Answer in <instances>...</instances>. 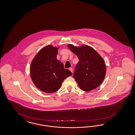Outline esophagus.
<instances>
[{
    "instance_id": "obj_1",
    "label": "esophagus",
    "mask_w": 135,
    "mask_h": 135,
    "mask_svg": "<svg viewBox=\"0 0 135 135\" xmlns=\"http://www.w3.org/2000/svg\"><path fill=\"white\" fill-rule=\"evenodd\" d=\"M69 70L71 72L73 73V68H69Z\"/></svg>"
}]
</instances>
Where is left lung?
I'll return each mask as SVG.
<instances>
[{
	"label": "left lung",
	"mask_w": 135,
	"mask_h": 135,
	"mask_svg": "<svg viewBox=\"0 0 135 135\" xmlns=\"http://www.w3.org/2000/svg\"><path fill=\"white\" fill-rule=\"evenodd\" d=\"M68 47L79 59L73 77L83 91H89L101 84L106 75L104 60L93 48L83 45L77 47L71 44Z\"/></svg>",
	"instance_id": "obj_1"
}]
</instances>
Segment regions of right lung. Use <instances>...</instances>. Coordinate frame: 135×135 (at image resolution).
<instances>
[{"mask_svg":"<svg viewBox=\"0 0 135 135\" xmlns=\"http://www.w3.org/2000/svg\"><path fill=\"white\" fill-rule=\"evenodd\" d=\"M57 53L56 47L45 46L37 54L31 64L30 75L33 83L38 89L47 93L57 91L63 81L72 75L56 59Z\"/></svg>","mask_w":135,"mask_h":135,"instance_id":"right-lung-1","label":"right lung"}]
</instances>
